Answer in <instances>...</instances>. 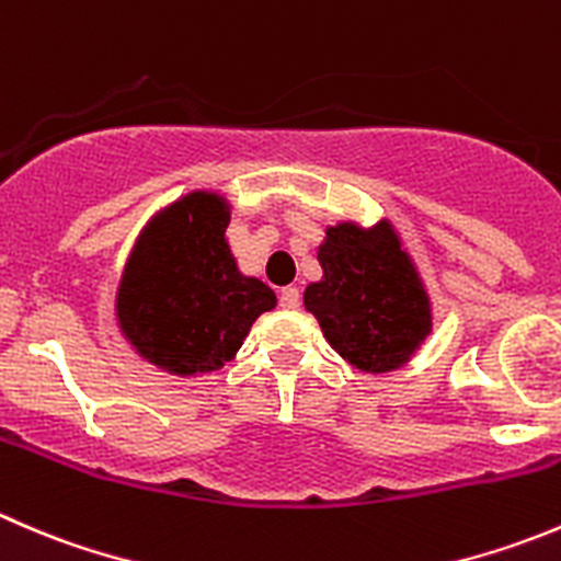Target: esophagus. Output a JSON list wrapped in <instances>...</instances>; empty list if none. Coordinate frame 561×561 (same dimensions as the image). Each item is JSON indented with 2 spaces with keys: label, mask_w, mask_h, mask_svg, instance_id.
<instances>
[{
  "label": "esophagus",
  "mask_w": 561,
  "mask_h": 561,
  "mask_svg": "<svg viewBox=\"0 0 561 561\" xmlns=\"http://www.w3.org/2000/svg\"><path fill=\"white\" fill-rule=\"evenodd\" d=\"M279 304L285 309H296L298 304H301V293H298V287H293V285L282 287V290H279Z\"/></svg>",
  "instance_id": "obj_1"
}]
</instances>
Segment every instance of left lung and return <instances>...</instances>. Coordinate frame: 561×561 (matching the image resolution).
<instances>
[{
    "label": "left lung",
    "instance_id": "8db88e82",
    "mask_svg": "<svg viewBox=\"0 0 561 561\" xmlns=\"http://www.w3.org/2000/svg\"><path fill=\"white\" fill-rule=\"evenodd\" d=\"M318 260L323 282L307 287L304 307L331 347L367 373L400 367L431 331V307L394 232L331 227Z\"/></svg>",
    "mask_w": 561,
    "mask_h": 561
}]
</instances>
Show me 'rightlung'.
Instances as JSON below:
<instances>
[{"label":"right lung","mask_w":561,"mask_h":561,"mask_svg":"<svg viewBox=\"0 0 561 561\" xmlns=\"http://www.w3.org/2000/svg\"><path fill=\"white\" fill-rule=\"evenodd\" d=\"M227 221L221 199L192 194L150 227L125 271L117 298L125 336L170 373L219 369L276 304L268 285L238 274Z\"/></svg>","instance_id":"obj_1"}]
</instances>
